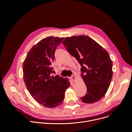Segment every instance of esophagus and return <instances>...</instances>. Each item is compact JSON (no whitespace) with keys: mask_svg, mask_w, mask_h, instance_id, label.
<instances>
[{"mask_svg":"<svg viewBox=\"0 0 132 132\" xmlns=\"http://www.w3.org/2000/svg\"><path fill=\"white\" fill-rule=\"evenodd\" d=\"M70 79H71L72 80H73V81H74L76 80V77L75 76H72L71 77Z\"/></svg>","mask_w":132,"mask_h":132,"instance_id":"1","label":"esophagus"}]
</instances>
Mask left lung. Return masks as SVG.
I'll use <instances>...</instances> for the list:
<instances>
[{"mask_svg":"<svg viewBox=\"0 0 132 132\" xmlns=\"http://www.w3.org/2000/svg\"><path fill=\"white\" fill-rule=\"evenodd\" d=\"M62 43L81 66V75L87 89L80 99L84 103L98 101L107 93L113 75V63L108 53L84 35L67 37Z\"/></svg>","mask_w":132,"mask_h":132,"instance_id":"1","label":"left lung"}]
</instances>
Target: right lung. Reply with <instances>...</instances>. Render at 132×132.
Instances as JSON below:
<instances>
[{
	"label": "right lung",
	"instance_id": "1",
	"mask_svg": "<svg viewBox=\"0 0 132 132\" xmlns=\"http://www.w3.org/2000/svg\"><path fill=\"white\" fill-rule=\"evenodd\" d=\"M64 38H43L27 53L23 64V79L30 94L38 103L48 108L60 105L70 83L59 76H52L57 47Z\"/></svg>",
	"mask_w": 132,
	"mask_h": 132
}]
</instances>
